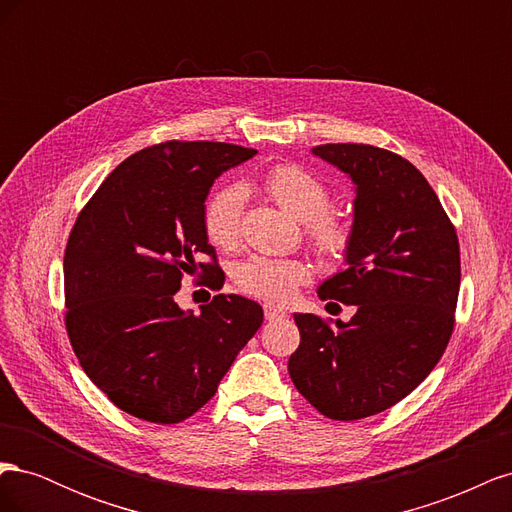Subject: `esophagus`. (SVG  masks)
<instances>
[{
    "label": "esophagus",
    "instance_id": "esophagus-1",
    "mask_svg": "<svg viewBox=\"0 0 512 512\" xmlns=\"http://www.w3.org/2000/svg\"><path fill=\"white\" fill-rule=\"evenodd\" d=\"M288 312L282 307H275V305H265V318L267 320H280V318H286Z\"/></svg>",
    "mask_w": 512,
    "mask_h": 512
}]
</instances>
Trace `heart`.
I'll use <instances>...</instances> for the list:
<instances>
[{
	"label": "heart",
	"mask_w": 512,
	"mask_h": 512,
	"mask_svg": "<svg viewBox=\"0 0 512 512\" xmlns=\"http://www.w3.org/2000/svg\"><path fill=\"white\" fill-rule=\"evenodd\" d=\"M265 190L277 205L307 224V237L322 254H339L348 243V228L329 207V188L299 164H277L262 177ZM245 190L228 183L215 190L205 203V232L211 243L232 247L239 239ZM235 280L247 294L271 303L288 301L309 280V269L297 258L254 256L239 265Z\"/></svg>",
	"instance_id": "1"
}]
</instances>
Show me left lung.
<instances>
[{
  "label": "left lung",
  "mask_w": 512,
  "mask_h": 512,
  "mask_svg": "<svg viewBox=\"0 0 512 512\" xmlns=\"http://www.w3.org/2000/svg\"><path fill=\"white\" fill-rule=\"evenodd\" d=\"M312 153L354 185L348 267L318 297L356 312L335 327L294 314L301 344L288 371L318 412L356 421L395 406L440 361L453 333L459 241L427 179L397 153L346 143Z\"/></svg>",
  "instance_id": "left-lung-1"
}]
</instances>
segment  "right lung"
Masks as SVG:
<instances>
[{
  "label": "right lung",
  "mask_w": 512,
  "mask_h": 512,
  "mask_svg": "<svg viewBox=\"0 0 512 512\" xmlns=\"http://www.w3.org/2000/svg\"><path fill=\"white\" fill-rule=\"evenodd\" d=\"M228 143L170 141L121 162L76 220L66 256V327L89 380L117 408L151 423H179L218 391L239 350L260 329L262 307L215 294L200 312L175 294L203 269L222 288L205 232L213 181L256 156ZM224 275V273H222Z\"/></svg>",
  "instance_id": "add662e5"
}]
</instances>
